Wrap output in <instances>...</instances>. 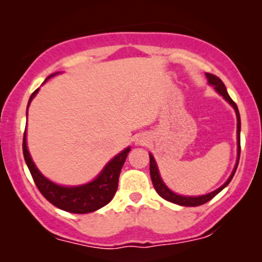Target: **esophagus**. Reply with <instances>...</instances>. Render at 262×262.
<instances>
[{"instance_id":"obj_1","label":"esophagus","mask_w":262,"mask_h":262,"mask_svg":"<svg viewBox=\"0 0 262 262\" xmlns=\"http://www.w3.org/2000/svg\"><path fill=\"white\" fill-rule=\"evenodd\" d=\"M137 143L140 144V145H143V144L146 143V138L145 137H140L139 139H137Z\"/></svg>"}]
</instances>
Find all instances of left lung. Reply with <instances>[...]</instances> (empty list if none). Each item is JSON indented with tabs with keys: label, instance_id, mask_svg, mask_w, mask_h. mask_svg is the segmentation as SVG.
<instances>
[{
	"label": "left lung",
	"instance_id": "obj_1",
	"mask_svg": "<svg viewBox=\"0 0 262 262\" xmlns=\"http://www.w3.org/2000/svg\"><path fill=\"white\" fill-rule=\"evenodd\" d=\"M206 77H207V80H208L209 85L214 87L215 91H217L219 95H221L222 97H223L224 100L227 101L228 103H229L230 106L234 108V111H235L236 122H237L236 123V144H237L236 164H235V166H234V170L231 171L229 179H228L227 181L224 182V185H222L221 187L215 189V191L209 192V193H207V194H202V196H182V194H177V193H175V192H172L169 187H167L166 185H165L164 181H162L161 176H160V172H159L158 165H156L154 156H152V154H149V156H150V176H151L152 185H154L156 192H158V193L160 194V196L164 198V200L169 201V202L179 204V206L197 207V206H201V204H204V203L208 202V201L212 200L213 197L217 196V194L222 191V189L225 188L228 185H229V182L231 181V179H233L234 173H235V171H236L237 164H239V158H240V128H242L239 110H237L235 102L231 100L230 96L228 95L227 89H225V85L223 83V81L219 79V77L215 76V75L208 74V73H206Z\"/></svg>",
	"mask_w": 262,
	"mask_h": 262
}]
</instances>
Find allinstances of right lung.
<instances>
[{
    "instance_id": "1",
    "label": "right lung",
    "mask_w": 262,
    "mask_h": 262,
    "mask_svg": "<svg viewBox=\"0 0 262 262\" xmlns=\"http://www.w3.org/2000/svg\"><path fill=\"white\" fill-rule=\"evenodd\" d=\"M56 74L59 73L52 74L45 79L44 82H47V80L50 77L55 76ZM38 91L39 89L32 93L28 107ZM28 107H27V114H28ZM129 151H130V146L114 156L91 182L79 186H61L50 181L38 170L34 161L32 160L28 148H27V129L25 130V137H23V155H25L26 164L31 171V175L40 193L58 208L66 210V212L76 213V214L95 212L112 201L117 188H118L119 173H121Z\"/></svg>"
}]
</instances>
